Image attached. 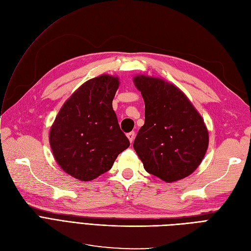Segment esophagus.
I'll return each instance as SVG.
<instances>
[{"instance_id": "1", "label": "esophagus", "mask_w": 251, "mask_h": 251, "mask_svg": "<svg viewBox=\"0 0 251 251\" xmlns=\"http://www.w3.org/2000/svg\"><path fill=\"white\" fill-rule=\"evenodd\" d=\"M126 137L128 138V140H130V142L132 143L134 141V138H135V133L134 132H130L126 134Z\"/></svg>"}]
</instances>
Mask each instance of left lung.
<instances>
[{"instance_id": "left-lung-1", "label": "left lung", "mask_w": 251, "mask_h": 251, "mask_svg": "<svg viewBox=\"0 0 251 251\" xmlns=\"http://www.w3.org/2000/svg\"><path fill=\"white\" fill-rule=\"evenodd\" d=\"M133 81L146 104V120L133 144L144 170L168 183L186 178L208 148L204 119L174 83L144 74Z\"/></svg>"}]
</instances>
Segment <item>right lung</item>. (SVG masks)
<instances>
[{
    "instance_id": "right-lung-1",
    "label": "right lung",
    "mask_w": 251,
    "mask_h": 251,
    "mask_svg": "<svg viewBox=\"0 0 251 251\" xmlns=\"http://www.w3.org/2000/svg\"><path fill=\"white\" fill-rule=\"evenodd\" d=\"M119 83L118 76L109 74L87 80L65 101L50 127L55 161L75 179L100 177L130 147L112 107Z\"/></svg>"
}]
</instances>
